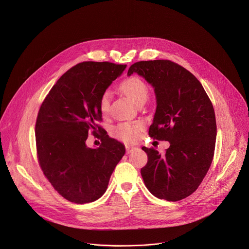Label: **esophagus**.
Masks as SVG:
<instances>
[{
	"label": "esophagus",
	"mask_w": 249,
	"mask_h": 249,
	"mask_svg": "<svg viewBox=\"0 0 249 249\" xmlns=\"http://www.w3.org/2000/svg\"><path fill=\"white\" fill-rule=\"evenodd\" d=\"M136 150H137V148L134 147V146H126V153L127 154H131Z\"/></svg>",
	"instance_id": "1"
}]
</instances>
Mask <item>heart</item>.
Instances as JSON below:
<instances>
[{
    "mask_svg": "<svg viewBox=\"0 0 249 249\" xmlns=\"http://www.w3.org/2000/svg\"><path fill=\"white\" fill-rule=\"evenodd\" d=\"M121 91L130 98L134 103L139 104L142 101H146L149 96L148 85L139 77L132 76L126 78L121 82L119 86ZM110 93L104 91L100 95L98 101V107L103 115H106L109 110ZM144 128V123L142 121L123 122L116 125L113 129V133L117 139L125 143H135L141 136V132Z\"/></svg>",
    "mask_w": 249,
    "mask_h": 249,
    "instance_id": "obj_1",
    "label": "heart"
}]
</instances>
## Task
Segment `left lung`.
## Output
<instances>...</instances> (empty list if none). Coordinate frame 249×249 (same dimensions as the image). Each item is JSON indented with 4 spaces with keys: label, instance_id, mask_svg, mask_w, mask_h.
<instances>
[{
    "label": "left lung",
    "instance_id": "1",
    "mask_svg": "<svg viewBox=\"0 0 249 249\" xmlns=\"http://www.w3.org/2000/svg\"><path fill=\"white\" fill-rule=\"evenodd\" d=\"M133 73L155 88L157 110L150 137L170 144L163 155L154 148H142L148 155L142 177L157 198L182 200L196 191L214 158V107L197 78L172 61L136 62L128 70L129 76Z\"/></svg>",
    "mask_w": 249,
    "mask_h": 249
}]
</instances>
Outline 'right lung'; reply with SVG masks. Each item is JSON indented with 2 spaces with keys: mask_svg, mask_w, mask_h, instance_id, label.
<instances>
[{
  "mask_svg": "<svg viewBox=\"0 0 249 249\" xmlns=\"http://www.w3.org/2000/svg\"><path fill=\"white\" fill-rule=\"evenodd\" d=\"M126 65L83 62L57 81L44 98L35 124L39 165L54 189L76 204L97 200L125 154L120 142L101 134V145L88 148L89 134L103 128L98 101Z\"/></svg>",
  "mask_w": 249,
  "mask_h": 249,
  "instance_id": "add662e5",
  "label": "right lung"
}]
</instances>
